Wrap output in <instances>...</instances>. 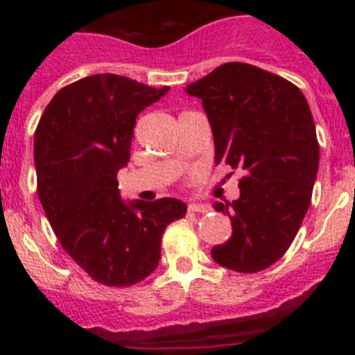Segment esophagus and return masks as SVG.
I'll list each match as a JSON object with an SVG mask.
<instances>
[{"label": "esophagus", "mask_w": 355, "mask_h": 355, "mask_svg": "<svg viewBox=\"0 0 355 355\" xmlns=\"http://www.w3.org/2000/svg\"><path fill=\"white\" fill-rule=\"evenodd\" d=\"M188 211L190 213H209L211 211V206L208 205H188Z\"/></svg>", "instance_id": "1"}]
</instances>
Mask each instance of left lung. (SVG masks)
<instances>
[{
    "mask_svg": "<svg viewBox=\"0 0 355 355\" xmlns=\"http://www.w3.org/2000/svg\"><path fill=\"white\" fill-rule=\"evenodd\" d=\"M187 92L202 99L215 162L243 171L240 199L213 205L233 233L211 258L240 274L265 270L290 249L311 205L320 146L309 105L297 85L241 62L218 65Z\"/></svg>",
    "mask_w": 355,
    "mask_h": 355,
    "instance_id": "8db88e82",
    "label": "left lung"
}]
</instances>
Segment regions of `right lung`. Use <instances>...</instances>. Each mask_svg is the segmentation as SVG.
<instances>
[{
    "instance_id": "add662e5",
    "label": "right lung",
    "mask_w": 355,
    "mask_h": 355,
    "mask_svg": "<svg viewBox=\"0 0 355 355\" xmlns=\"http://www.w3.org/2000/svg\"><path fill=\"white\" fill-rule=\"evenodd\" d=\"M117 74H94L55 94L35 130L37 193L60 245L105 286L150 275L162 236L187 205L119 196L117 172L130 162L137 115L167 94Z\"/></svg>"
}]
</instances>
